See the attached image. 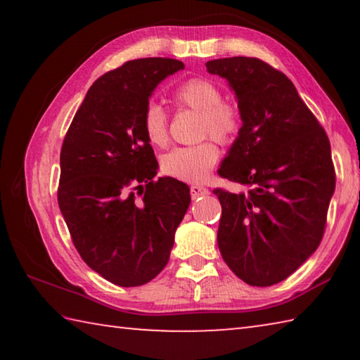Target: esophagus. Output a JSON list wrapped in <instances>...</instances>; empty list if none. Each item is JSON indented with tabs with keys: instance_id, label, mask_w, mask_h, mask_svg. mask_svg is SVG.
<instances>
[{
	"instance_id": "esophagus-1",
	"label": "esophagus",
	"mask_w": 360,
	"mask_h": 360,
	"mask_svg": "<svg viewBox=\"0 0 360 360\" xmlns=\"http://www.w3.org/2000/svg\"><path fill=\"white\" fill-rule=\"evenodd\" d=\"M210 191L203 186H198V184H192L191 186V195L192 198H198V197H205V195H208Z\"/></svg>"
}]
</instances>
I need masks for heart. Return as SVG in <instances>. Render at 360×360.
I'll use <instances>...</instances> for the list:
<instances>
[{"mask_svg":"<svg viewBox=\"0 0 360 360\" xmlns=\"http://www.w3.org/2000/svg\"><path fill=\"white\" fill-rule=\"evenodd\" d=\"M173 100L181 108L200 112V136L211 135L219 143H233L243 129L241 109L230 101H222L224 94L210 79L192 77L179 84ZM143 130L148 141L165 146L168 141V115L158 103L150 101L143 111ZM219 160V149L211 139L193 146L174 148L162 157V172L172 178L200 182L210 174Z\"/></svg>","mask_w":360,"mask_h":360,"instance_id":"b5f03b06","label":"heart"}]
</instances>
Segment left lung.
I'll use <instances>...</instances> for the list:
<instances>
[{"label": "left lung", "mask_w": 360, "mask_h": 360, "mask_svg": "<svg viewBox=\"0 0 360 360\" xmlns=\"http://www.w3.org/2000/svg\"><path fill=\"white\" fill-rule=\"evenodd\" d=\"M206 70L227 79L243 114L219 174L246 188L214 191L219 251L240 279L266 288L290 276L322 240L335 192L330 143L281 71L251 57L211 60Z\"/></svg>", "instance_id": "left-lung-1"}]
</instances>
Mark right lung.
Here are the masks:
<instances>
[{
  "label": "right lung",
  "instance_id": "1",
  "mask_svg": "<svg viewBox=\"0 0 360 360\" xmlns=\"http://www.w3.org/2000/svg\"><path fill=\"white\" fill-rule=\"evenodd\" d=\"M174 58H138L96 79L60 152L58 206L77 252L120 288L154 279L168 264L191 188L158 178L143 111Z\"/></svg>",
  "mask_w": 360,
  "mask_h": 360
}]
</instances>
